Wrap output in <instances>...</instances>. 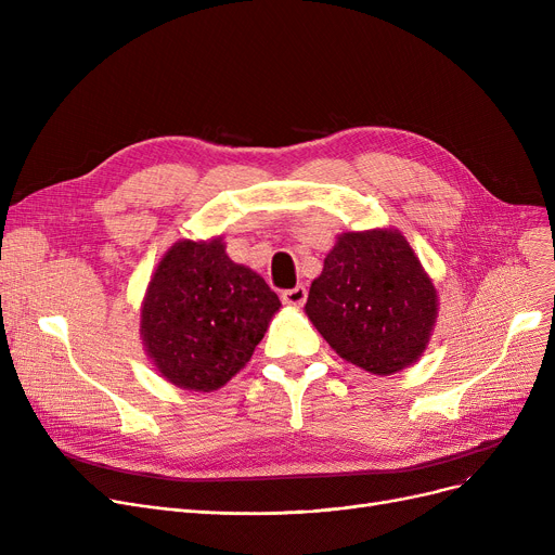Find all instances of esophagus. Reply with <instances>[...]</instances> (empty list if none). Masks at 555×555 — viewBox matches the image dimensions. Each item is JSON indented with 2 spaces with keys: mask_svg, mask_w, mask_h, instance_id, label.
I'll return each mask as SVG.
<instances>
[{
  "mask_svg": "<svg viewBox=\"0 0 555 555\" xmlns=\"http://www.w3.org/2000/svg\"><path fill=\"white\" fill-rule=\"evenodd\" d=\"M306 297H308V293H306L304 285H297V287H293V289H285V293L281 295L283 304H285V306H293V308L304 306Z\"/></svg>",
  "mask_w": 555,
  "mask_h": 555,
  "instance_id": "obj_1",
  "label": "esophagus"
}]
</instances>
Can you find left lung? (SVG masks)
I'll list each match as a JSON object with an SVG mask.
<instances>
[{"mask_svg":"<svg viewBox=\"0 0 555 555\" xmlns=\"http://www.w3.org/2000/svg\"><path fill=\"white\" fill-rule=\"evenodd\" d=\"M306 314L339 358L391 375L423 356L439 297L400 231H348L312 281Z\"/></svg>","mask_w":555,"mask_h":555,"instance_id":"1","label":"left lung"}]
</instances>
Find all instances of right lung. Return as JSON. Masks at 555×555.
<instances>
[{"mask_svg":"<svg viewBox=\"0 0 555 555\" xmlns=\"http://www.w3.org/2000/svg\"><path fill=\"white\" fill-rule=\"evenodd\" d=\"M279 308L276 293L233 262L222 238L180 241L159 260L143 297L145 353L175 387L220 389L249 362Z\"/></svg>","mask_w":555,"mask_h":555,"instance_id":"right-lung-1","label":"right lung"}]
</instances>
